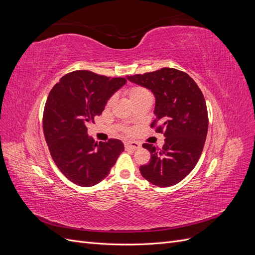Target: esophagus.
<instances>
[{"label": "esophagus", "mask_w": 255, "mask_h": 255, "mask_svg": "<svg viewBox=\"0 0 255 255\" xmlns=\"http://www.w3.org/2000/svg\"><path fill=\"white\" fill-rule=\"evenodd\" d=\"M125 146H126V149L127 150H137V149H139L140 148V144L138 143V142H136V141H126L125 142Z\"/></svg>", "instance_id": "1"}]
</instances>
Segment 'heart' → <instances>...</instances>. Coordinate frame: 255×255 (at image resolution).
Wrapping results in <instances>:
<instances>
[{
	"instance_id": "1",
	"label": "heart",
	"mask_w": 255,
	"mask_h": 255,
	"mask_svg": "<svg viewBox=\"0 0 255 255\" xmlns=\"http://www.w3.org/2000/svg\"><path fill=\"white\" fill-rule=\"evenodd\" d=\"M125 94L128 97V99L129 100L130 103L137 101V100H140V99H143L146 97H151L150 92L142 86H130L126 89ZM112 102H113V99L110 100L109 104H111Z\"/></svg>"
}]
</instances>
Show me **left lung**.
<instances>
[{
	"mask_svg": "<svg viewBox=\"0 0 255 255\" xmlns=\"http://www.w3.org/2000/svg\"><path fill=\"white\" fill-rule=\"evenodd\" d=\"M128 80L153 92L156 118L151 128L166 137L161 150L142 144L151 159L140 166V173L156 186H172L190 173L203 151L208 116L202 91L187 73L173 68L130 75Z\"/></svg>",
	"mask_w": 255,
	"mask_h": 255,
	"instance_id": "obj_1",
	"label": "left lung"
}]
</instances>
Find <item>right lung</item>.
Wrapping results in <instances>:
<instances>
[{
  "label": "right lung",
  "mask_w": 255,
  "mask_h": 255,
  "mask_svg": "<svg viewBox=\"0 0 255 255\" xmlns=\"http://www.w3.org/2000/svg\"><path fill=\"white\" fill-rule=\"evenodd\" d=\"M126 83V78L78 70L64 75L50 91L42 118L45 141L61 173L79 186L105 179L125 150L119 139L96 141L86 127Z\"/></svg>",
  "instance_id": "add662e5"
}]
</instances>
